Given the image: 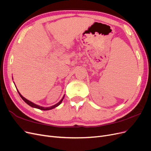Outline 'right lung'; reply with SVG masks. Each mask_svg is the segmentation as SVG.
I'll use <instances>...</instances> for the list:
<instances>
[{
  "label": "right lung",
  "instance_id": "1",
  "mask_svg": "<svg viewBox=\"0 0 151 151\" xmlns=\"http://www.w3.org/2000/svg\"><path fill=\"white\" fill-rule=\"evenodd\" d=\"M17 91H18V89H17ZM18 94H19V95L20 96V97H22V99L26 102L27 103L28 105H29V106H31V107H33V108H36V109H40V110H51V109H54V108H55V107H57V106H59V105L62 103V101L63 100V98H64V97H65V95L63 96V97L62 98V99L58 102L57 104H55V105H54V106H50V107H42V106H38V105H37V104H35V103H33V102H31L30 101H29V100H28V99H26V98H24V97H23V96L19 93V92L18 91Z\"/></svg>",
  "mask_w": 151,
  "mask_h": 151
}]
</instances>
